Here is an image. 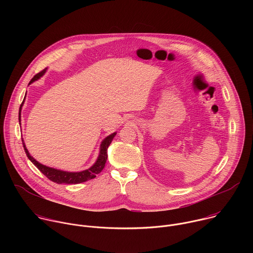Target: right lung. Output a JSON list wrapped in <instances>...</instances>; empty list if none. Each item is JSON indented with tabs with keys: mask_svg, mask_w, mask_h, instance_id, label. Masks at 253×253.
Segmentation results:
<instances>
[{
	"mask_svg": "<svg viewBox=\"0 0 253 253\" xmlns=\"http://www.w3.org/2000/svg\"><path fill=\"white\" fill-rule=\"evenodd\" d=\"M47 69L43 70L42 72H40V73H38L37 75H35L34 78L30 81L29 84L35 82L39 80L46 72ZM24 101H25V98H24ZM24 101L23 103L21 104V107H20V111H19V122H20V125H21V110H22V107H23V104H24ZM116 135V132L112 133L111 135L107 136L102 142H101V145H100V152H99V156L96 160V162L88 169L86 170H83V171H79V172H69V171H63V170H60V169H55V168H52V167H48L46 165H43L41 163H39L37 160L34 159L33 156L30 155L28 149L26 148V145L24 143V140L22 139V142H23V146H24V149H25V152H26V155L27 157L31 160V162L37 167L48 179H50L51 181L55 182V183H58V184H62V183H65V184H78V183H82V182H86L88 181V180L90 179H93L96 177L97 174H99L103 168L105 167V164H106V161H107V150H108V147H109V145L111 144L113 138L115 137Z\"/></svg>",
	"mask_w": 253,
	"mask_h": 253,
	"instance_id": "1",
	"label": "right lung"
}]
</instances>
